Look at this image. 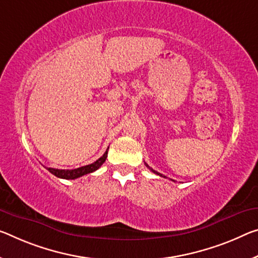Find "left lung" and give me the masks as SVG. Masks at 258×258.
Here are the masks:
<instances>
[{
	"label": "left lung",
	"mask_w": 258,
	"mask_h": 258,
	"mask_svg": "<svg viewBox=\"0 0 258 258\" xmlns=\"http://www.w3.org/2000/svg\"><path fill=\"white\" fill-rule=\"evenodd\" d=\"M145 164H146V166L147 167H148V169L151 171V172H154L155 174H157V175H159V177H164L165 178V175H163V174H161V173H159V172H157V171H155V170H153V169H151V167L148 165V164H147V163H145ZM172 181H174V180H172Z\"/></svg>",
	"instance_id": "obj_1"
}]
</instances>
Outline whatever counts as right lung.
<instances>
[{"label": "right lung", "mask_w": 258, "mask_h": 258, "mask_svg": "<svg viewBox=\"0 0 258 258\" xmlns=\"http://www.w3.org/2000/svg\"><path fill=\"white\" fill-rule=\"evenodd\" d=\"M109 149V148H108ZM108 149L105 150V153L103 154V156L100 157L97 161H95L92 164L89 165H85L81 167H78V169H73V170H59V169H52V167H46V169L49 171V172L56 175L57 178H62V179H77L79 177H83L85 174L92 173L94 171H96L99 167L103 164L107 159L108 156Z\"/></svg>", "instance_id": "1"}]
</instances>
